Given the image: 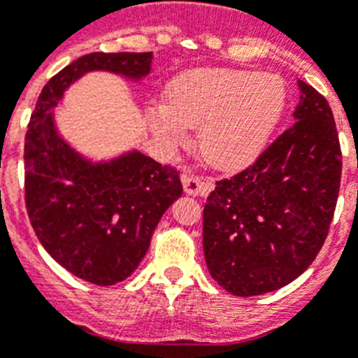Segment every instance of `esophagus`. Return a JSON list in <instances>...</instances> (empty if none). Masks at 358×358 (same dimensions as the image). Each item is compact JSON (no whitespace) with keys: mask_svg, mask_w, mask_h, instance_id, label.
<instances>
[{"mask_svg":"<svg viewBox=\"0 0 358 358\" xmlns=\"http://www.w3.org/2000/svg\"><path fill=\"white\" fill-rule=\"evenodd\" d=\"M181 181L186 194L194 195V197L210 194V189L213 188V182L208 181V179H201L197 176H192V173H182Z\"/></svg>","mask_w":358,"mask_h":358,"instance_id":"1","label":"esophagus"}]
</instances>
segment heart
I'll return each instance as SVG.
<instances>
[{
  "label": "heart",
  "mask_w": 358,
  "mask_h": 358,
  "mask_svg": "<svg viewBox=\"0 0 358 358\" xmlns=\"http://www.w3.org/2000/svg\"><path fill=\"white\" fill-rule=\"evenodd\" d=\"M287 103L283 78L242 69H197L176 78L169 106L152 110V127L170 143L197 129L202 157L218 169L255 159L276 129Z\"/></svg>",
  "instance_id": "b5f03b06"
}]
</instances>
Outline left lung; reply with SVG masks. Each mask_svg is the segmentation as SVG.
<instances>
[{"instance_id": "left-lung-1", "label": "left lung", "mask_w": 358, "mask_h": 358, "mask_svg": "<svg viewBox=\"0 0 358 358\" xmlns=\"http://www.w3.org/2000/svg\"><path fill=\"white\" fill-rule=\"evenodd\" d=\"M290 125L258 159L217 181L204 206L211 278L235 296L289 285L327 240L341 186V145L327 98L303 80Z\"/></svg>"}]
</instances>
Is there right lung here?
I'll list each match as a JSON object with an SVG mask.
<instances>
[{
  "instance_id": "1",
  "label": "right lung",
  "mask_w": 358,
  "mask_h": 358,
  "mask_svg": "<svg viewBox=\"0 0 358 358\" xmlns=\"http://www.w3.org/2000/svg\"><path fill=\"white\" fill-rule=\"evenodd\" d=\"M150 64V52H94L73 61L43 87L24 138L31 227L57 264L94 285H115L134 273L182 185L176 169L138 150L100 163L85 159L62 140L53 109L85 73L109 71L138 82Z\"/></svg>"
}]
</instances>
